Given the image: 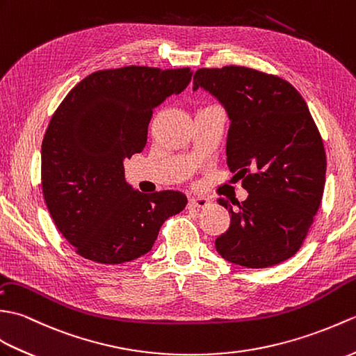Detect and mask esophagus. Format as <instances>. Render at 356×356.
I'll return each instance as SVG.
<instances>
[{
	"label": "esophagus",
	"mask_w": 356,
	"mask_h": 356,
	"mask_svg": "<svg viewBox=\"0 0 356 356\" xmlns=\"http://www.w3.org/2000/svg\"><path fill=\"white\" fill-rule=\"evenodd\" d=\"M210 204V201L205 198V196H192L191 200H188V207L191 209H204L207 207Z\"/></svg>",
	"instance_id": "1"
}]
</instances>
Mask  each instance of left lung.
I'll list each match as a JSON object with an SVG mask.
<instances>
[{
    "mask_svg": "<svg viewBox=\"0 0 356 356\" xmlns=\"http://www.w3.org/2000/svg\"><path fill=\"white\" fill-rule=\"evenodd\" d=\"M215 96L230 118L227 164L248 198L232 213L215 242L225 260L266 268L302 247L323 198L326 152L306 102L289 82L262 71L228 65L201 68L193 91Z\"/></svg>",
    "mask_w": 356,
    "mask_h": 356,
    "instance_id": "1",
    "label": "left lung"
}]
</instances>
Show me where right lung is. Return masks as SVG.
<instances>
[{"instance_id": "obj_1", "label": "right lung", "mask_w": 356, "mask_h": 356, "mask_svg": "<svg viewBox=\"0 0 356 356\" xmlns=\"http://www.w3.org/2000/svg\"><path fill=\"white\" fill-rule=\"evenodd\" d=\"M191 68L100 70L54 111L41 151L42 193L62 236L92 262H131L152 250L186 195L132 191L123 161L145 149L154 108L186 90Z\"/></svg>"}]
</instances>
